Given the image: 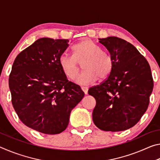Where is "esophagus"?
<instances>
[{
    "instance_id": "esophagus-1",
    "label": "esophagus",
    "mask_w": 160,
    "mask_h": 160,
    "mask_svg": "<svg viewBox=\"0 0 160 160\" xmlns=\"http://www.w3.org/2000/svg\"><path fill=\"white\" fill-rule=\"evenodd\" d=\"M81 89H82V90L84 92V93H85V94H87L88 93V88H85V87H82L81 88Z\"/></svg>"
}]
</instances>
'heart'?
Segmentation results:
<instances>
[{
  "instance_id": "obj_1",
  "label": "heart",
  "mask_w": 160,
  "mask_h": 160,
  "mask_svg": "<svg viewBox=\"0 0 160 160\" xmlns=\"http://www.w3.org/2000/svg\"><path fill=\"white\" fill-rule=\"evenodd\" d=\"M80 65L84 70L78 76L77 82L88 85L97 79H107L112 72L113 63L109 54L103 52L97 44L90 39H84L72 47V56L63 55L59 58L62 72L69 80L77 78Z\"/></svg>"
}]
</instances>
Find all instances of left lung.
<instances>
[{
  "label": "left lung",
  "mask_w": 160,
  "mask_h": 160,
  "mask_svg": "<svg viewBox=\"0 0 160 160\" xmlns=\"http://www.w3.org/2000/svg\"><path fill=\"white\" fill-rule=\"evenodd\" d=\"M113 66L109 77L88 93L96 99L93 122L104 131H122L134 126L147 110L153 90L148 61L137 48L116 37L99 39Z\"/></svg>",
  "instance_id": "1"
}]
</instances>
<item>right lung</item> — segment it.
I'll return each mask as SVG.
<instances>
[{
	"label": "right lung",
	"mask_w": 160,
	"mask_h": 160,
	"mask_svg": "<svg viewBox=\"0 0 160 160\" xmlns=\"http://www.w3.org/2000/svg\"><path fill=\"white\" fill-rule=\"evenodd\" d=\"M68 42L46 37L37 39L17 56L9 76L12 104L19 118L44 134L65 131L72 109L85 95L59 66Z\"/></svg>",
	"instance_id": "add662e5"
}]
</instances>
